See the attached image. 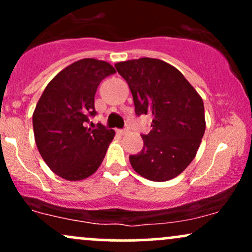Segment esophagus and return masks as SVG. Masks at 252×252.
<instances>
[{
    "label": "esophagus",
    "mask_w": 252,
    "mask_h": 252,
    "mask_svg": "<svg viewBox=\"0 0 252 252\" xmlns=\"http://www.w3.org/2000/svg\"><path fill=\"white\" fill-rule=\"evenodd\" d=\"M117 134H120V135H126V134H128V129L117 130Z\"/></svg>",
    "instance_id": "obj_1"
}]
</instances>
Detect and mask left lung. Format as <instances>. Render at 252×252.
<instances>
[{"label": "left lung", "instance_id": "obj_1", "mask_svg": "<svg viewBox=\"0 0 252 252\" xmlns=\"http://www.w3.org/2000/svg\"><path fill=\"white\" fill-rule=\"evenodd\" d=\"M128 83L135 112L153 117L143 149L130 155L137 174L152 181H168L181 174L195 158L204 136V102L178 68L153 58L115 65Z\"/></svg>", "mask_w": 252, "mask_h": 252}]
</instances>
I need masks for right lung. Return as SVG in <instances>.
Instances as JSON below:
<instances>
[{"instance_id": "1", "label": "right lung", "mask_w": 252, "mask_h": 252, "mask_svg": "<svg viewBox=\"0 0 252 252\" xmlns=\"http://www.w3.org/2000/svg\"><path fill=\"white\" fill-rule=\"evenodd\" d=\"M116 70L94 58L80 59L60 71L46 86L33 112L40 155L53 173L68 181L89 178L99 168L115 131L102 124L86 126L94 116L98 85Z\"/></svg>"}]
</instances>
